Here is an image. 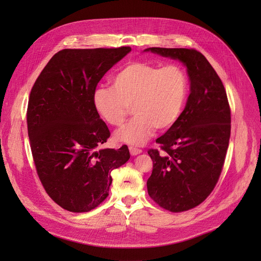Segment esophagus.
<instances>
[{"mask_svg": "<svg viewBox=\"0 0 261 261\" xmlns=\"http://www.w3.org/2000/svg\"><path fill=\"white\" fill-rule=\"evenodd\" d=\"M129 152L132 155H137L141 153V149H138L136 147H129Z\"/></svg>", "mask_w": 261, "mask_h": 261, "instance_id": "34e87169", "label": "esophagus"}]
</instances>
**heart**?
<instances>
[{
  "label": "heart",
  "mask_w": 261,
  "mask_h": 261,
  "mask_svg": "<svg viewBox=\"0 0 261 261\" xmlns=\"http://www.w3.org/2000/svg\"><path fill=\"white\" fill-rule=\"evenodd\" d=\"M111 87H97L92 103L98 115L111 126H121L133 107L136 116L115 134L120 143L143 146L154 129L175 124L187 98L188 82L179 66L134 62L115 74Z\"/></svg>",
  "instance_id": "heart-1"
}]
</instances>
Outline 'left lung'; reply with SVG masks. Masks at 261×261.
<instances>
[{
    "mask_svg": "<svg viewBox=\"0 0 261 261\" xmlns=\"http://www.w3.org/2000/svg\"><path fill=\"white\" fill-rule=\"evenodd\" d=\"M186 66L191 82L186 107L175 124L149 149L153 169L148 194L172 212L200 204L211 194L222 171L231 135V111L224 86L208 60L194 49L148 48Z\"/></svg>",
    "mask_w": 261,
    "mask_h": 261,
    "instance_id": "left-lung-1",
    "label": "left lung"
}]
</instances>
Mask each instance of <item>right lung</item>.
I'll return each mask as SVG.
<instances>
[{"label": "right lung", "instance_id": "add662e5", "mask_svg": "<svg viewBox=\"0 0 261 261\" xmlns=\"http://www.w3.org/2000/svg\"><path fill=\"white\" fill-rule=\"evenodd\" d=\"M132 51L64 49L54 54L31 89L28 136L38 176L63 209L88 212L109 196L111 172L129 159L127 146L100 149L110 130L92 103L108 70Z\"/></svg>", "mask_w": 261, "mask_h": 261}]
</instances>
